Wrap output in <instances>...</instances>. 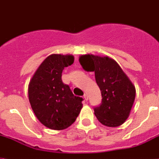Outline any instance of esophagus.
<instances>
[{"label":"esophagus","mask_w":159,"mask_h":159,"mask_svg":"<svg viewBox=\"0 0 159 159\" xmlns=\"http://www.w3.org/2000/svg\"><path fill=\"white\" fill-rule=\"evenodd\" d=\"M83 97L84 99H85V100H86V101L88 100V95H87V94H84Z\"/></svg>","instance_id":"obj_1"}]
</instances>
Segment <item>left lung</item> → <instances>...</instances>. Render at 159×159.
Masks as SVG:
<instances>
[{
    "label": "left lung",
    "mask_w": 159,
    "mask_h": 159,
    "mask_svg": "<svg viewBox=\"0 0 159 159\" xmlns=\"http://www.w3.org/2000/svg\"><path fill=\"white\" fill-rule=\"evenodd\" d=\"M79 62L87 72H94L101 91L102 101L94 108L95 115L104 126L116 127L129 117L135 97V88L114 59L94 55L80 56Z\"/></svg>",
    "instance_id": "left-lung-1"
}]
</instances>
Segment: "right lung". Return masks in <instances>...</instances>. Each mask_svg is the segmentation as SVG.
<instances>
[{"instance_id": "add662e5", "label": "right lung", "mask_w": 159, "mask_h": 159, "mask_svg": "<svg viewBox=\"0 0 159 159\" xmlns=\"http://www.w3.org/2000/svg\"><path fill=\"white\" fill-rule=\"evenodd\" d=\"M71 55H49L28 85V99L37 119L52 130H64L75 122L82 108V97L62 82V72L73 64Z\"/></svg>"}]
</instances>
